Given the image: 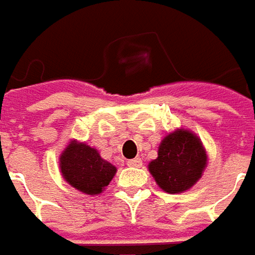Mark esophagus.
I'll use <instances>...</instances> for the list:
<instances>
[{
    "mask_svg": "<svg viewBox=\"0 0 255 255\" xmlns=\"http://www.w3.org/2000/svg\"><path fill=\"white\" fill-rule=\"evenodd\" d=\"M128 166H131V167H139L142 164V160L139 157H135V159H131V160H128L127 162Z\"/></svg>",
    "mask_w": 255,
    "mask_h": 255,
    "instance_id": "1",
    "label": "esophagus"
}]
</instances>
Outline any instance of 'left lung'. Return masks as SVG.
I'll list each match as a JSON object with an SVG mask.
<instances>
[{"mask_svg":"<svg viewBox=\"0 0 255 255\" xmlns=\"http://www.w3.org/2000/svg\"><path fill=\"white\" fill-rule=\"evenodd\" d=\"M207 150L201 139L188 129H176L163 138L157 157L149 167L157 186L170 194L190 190L207 166Z\"/></svg>","mask_w":255,"mask_h":255,"instance_id":"1","label":"left lung"}]
</instances>
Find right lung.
I'll use <instances>...</instances> for the list:
<instances>
[{"label":"right lung","mask_w":255,"mask_h":255,"mask_svg":"<svg viewBox=\"0 0 255 255\" xmlns=\"http://www.w3.org/2000/svg\"><path fill=\"white\" fill-rule=\"evenodd\" d=\"M60 169L68 184L89 195L102 193L117 171L95 148L77 141H71L62 150Z\"/></svg>","instance_id":"add662e5"}]
</instances>
